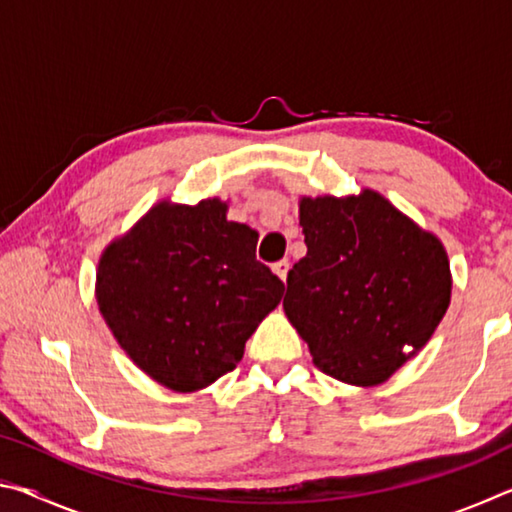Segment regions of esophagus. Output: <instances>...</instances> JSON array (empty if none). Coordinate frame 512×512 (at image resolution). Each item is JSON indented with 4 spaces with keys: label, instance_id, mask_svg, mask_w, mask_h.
Segmentation results:
<instances>
[{
    "label": "esophagus",
    "instance_id": "34e87169",
    "mask_svg": "<svg viewBox=\"0 0 512 512\" xmlns=\"http://www.w3.org/2000/svg\"><path fill=\"white\" fill-rule=\"evenodd\" d=\"M289 268H291V264H289V259H280V262H275L273 264V273L280 277V280L284 282L287 280V273H289Z\"/></svg>",
    "mask_w": 512,
    "mask_h": 512
}]
</instances>
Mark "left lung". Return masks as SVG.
Wrapping results in <instances>:
<instances>
[{"mask_svg": "<svg viewBox=\"0 0 512 512\" xmlns=\"http://www.w3.org/2000/svg\"><path fill=\"white\" fill-rule=\"evenodd\" d=\"M307 255L287 275L284 311L318 370L375 386L409 361L443 320L452 296L440 241L366 189L302 198Z\"/></svg>", "mask_w": 512, "mask_h": 512, "instance_id": "1", "label": "left lung"}]
</instances>
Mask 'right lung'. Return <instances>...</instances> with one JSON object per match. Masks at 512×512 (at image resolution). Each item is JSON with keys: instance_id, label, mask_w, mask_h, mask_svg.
<instances>
[{"instance_id": "right-lung-1", "label": "right lung", "mask_w": 512, "mask_h": 512, "mask_svg": "<svg viewBox=\"0 0 512 512\" xmlns=\"http://www.w3.org/2000/svg\"><path fill=\"white\" fill-rule=\"evenodd\" d=\"M257 232L225 203H160L103 253L97 302L121 348L171 391H198L244 357L284 284L255 257Z\"/></svg>"}]
</instances>
